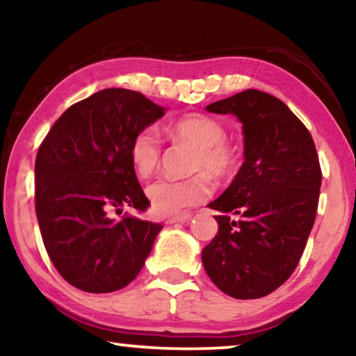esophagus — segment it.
I'll list each match as a JSON object with an SVG mask.
<instances>
[{
	"label": "esophagus",
	"instance_id": "1",
	"mask_svg": "<svg viewBox=\"0 0 356 356\" xmlns=\"http://www.w3.org/2000/svg\"><path fill=\"white\" fill-rule=\"evenodd\" d=\"M191 220V213H181V216H173V217H167L165 218V223L167 225H172V223H183Z\"/></svg>",
	"mask_w": 356,
	"mask_h": 356
}]
</instances>
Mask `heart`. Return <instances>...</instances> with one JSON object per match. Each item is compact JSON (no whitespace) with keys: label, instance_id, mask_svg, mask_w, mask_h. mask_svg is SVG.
Instances as JSON below:
<instances>
[{"label":"heart","instance_id":"b5f03b06","mask_svg":"<svg viewBox=\"0 0 356 356\" xmlns=\"http://www.w3.org/2000/svg\"><path fill=\"white\" fill-rule=\"evenodd\" d=\"M167 133L173 140L188 143L196 147L191 172H201L186 179L159 178L147 186L150 206L157 213H175L196 206L212 191L211 177L222 179L230 177L236 167V155L225 144L227 131L220 121L207 115H188L168 126ZM131 162L138 175L149 177L160 162V143L155 129L147 128L136 136L131 144Z\"/></svg>","mask_w":356,"mask_h":356}]
</instances>
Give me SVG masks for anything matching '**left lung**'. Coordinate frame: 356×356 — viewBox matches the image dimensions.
Returning <instances> with one entry per match:
<instances>
[{"label":"left lung","instance_id":"1","mask_svg":"<svg viewBox=\"0 0 356 356\" xmlns=\"http://www.w3.org/2000/svg\"><path fill=\"white\" fill-rule=\"evenodd\" d=\"M243 124L240 172L220 197L218 232L202 250V264L223 293L254 300L293 274L314 225L321 167L306 126L274 95L248 89L207 105Z\"/></svg>","mask_w":356,"mask_h":356}]
</instances>
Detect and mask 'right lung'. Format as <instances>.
Listing matches in <instances>:
<instances>
[{
	"label": "right lung",
	"mask_w": 356,
	"mask_h": 356,
	"mask_svg": "<svg viewBox=\"0 0 356 356\" xmlns=\"http://www.w3.org/2000/svg\"><path fill=\"white\" fill-rule=\"evenodd\" d=\"M167 108L128 89L77 102L47 134L35 159V213L48 256L63 279L89 293L129 285L162 230L111 212L145 211L149 199L131 162V144Z\"/></svg>",
	"instance_id": "1"
}]
</instances>
